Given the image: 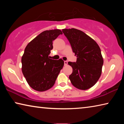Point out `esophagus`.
<instances>
[{"label":"esophagus","mask_w":124,"mask_h":124,"mask_svg":"<svg viewBox=\"0 0 124 124\" xmlns=\"http://www.w3.org/2000/svg\"><path fill=\"white\" fill-rule=\"evenodd\" d=\"M64 66H67V65L68 64V61H64Z\"/></svg>","instance_id":"obj_1"}]
</instances>
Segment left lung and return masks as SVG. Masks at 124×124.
I'll use <instances>...</instances> for the list:
<instances>
[{"mask_svg": "<svg viewBox=\"0 0 124 124\" xmlns=\"http://www.w3.org/2000/svg\"><path fill=\"white\" fill-rule=\"evenodd\" d=\"M62 32L77 57L76 62L68 63L73 68L69 78L78 89H89L97 83L101 75L103 60L99 46L93 39L78 29H63Z\"/></svg>", "mask_w": 124, "mask_h": 124, "instance_id": "1", "label": "left lung"}]
</instances>
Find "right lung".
I'll return each instance as SVG.
<instances>
[{
	"mask_svg": "<svg viewBox=\"0 0 124 124\" xmlns=\"http://www.w3.org/2000/svg\"><path fill=\"white\" fill-rule=\"evenodd\" d=\"M62 32L60 29L45 31L33 39L25 48L22 57V71L30 86L45 91L53 86L64 66L62 59H50L52 42Z\"/></svg>",
	"mask_w": 124,
	"mask_h": 124,
	"instance_id": "obj_1",
	"label": "right lung"
}]
</instances>
